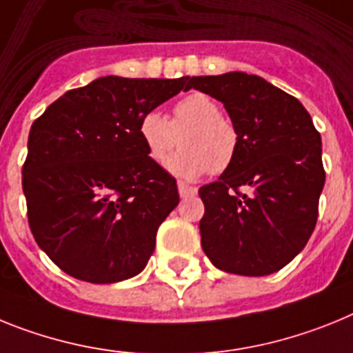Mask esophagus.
I'll use <instances>...</instances> for the list:
<instances>
[{
	"mask_svg": "<svg viewBox=\"0 0 353 353\" xmlns=\"http://www.w3.org/2000/svg\"><path fill=\"white\" fill-rule=\"evenodd\" d=\"M177 190H179L181 197H190V195L197 194V188L185 183V181H177Z\"/></svg>",
	"mask_w": 353,
	"mask_h": 353,
	"instance_id": "34e87169",
	"label": "esophagus"
}]
</instances>
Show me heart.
Returning a JSON list of instances; mask_svg holds the SVG:
<instances>
[{
	"mask_svg": "<svg viewBox=\"0 0 353 353\" xmlns=\"http://www.w3.org/2000/svg\"><path fill=\"white\" fill-rule=\"evenodd\" d=\"M139 137L152 163L165 165L179 143L183 151L168 161V170L185 179L208 172L222 174L238 154V131L222 117L220 104L208 94L192 92L181 97L168 119L159 110L140 117Z\"/></svg>",
	"mask_w": 353,
	"mask_h": 353,
	"instance_id": "1",
	"label": "heart"
}]
</instances>
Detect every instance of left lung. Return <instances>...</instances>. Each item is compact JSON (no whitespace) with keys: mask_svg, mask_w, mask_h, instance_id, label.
Masks as SVG:
<instances>
[{"mask_svg":"<svg viewBox=\"0 0 353 353\" xmlns=\"http://www.w3.org/2000/svg\"><path fill=\"white\" fill-rule=\"evenodd\" d=\"M190 88L219 99L238 131V154L201 186V245L216 268L261 277L304 249L325 185L321 137L296 97L247 72L194 76Z\"/></svg>","mask_w":353,"mask_h":353,"instance_id":"8db88e82","label":"left lung"}]
</instances>
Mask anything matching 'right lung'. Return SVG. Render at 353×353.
Segmentation results:
<instances>
[{"label": "right lung", "instance_id": "add662e5", "mask_svg": "<svg viewBox=\"0 0 353 353\" xmlns=\"http://www.w3.org/2000/svg\"><path fill=\"white\" fill-rule=\"evenodd\" d=\"M190 90L179 79L104 76L65 92L32 124L23 192L32 234L70 277H134L177 206V185L139 137L143 113Z\"/></svg>", "mask_w": 353, "mask_h": 353}]
</instances>
